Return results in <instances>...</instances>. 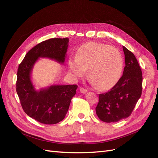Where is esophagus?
Returning a JSON list of instances; mask_svg holds the SVG:
<instances>
[{"label":"esophagus","mask_w":158,"mask_h":158,"mask_svg":"<svg viewBox=\"0 0 158 158\" xmlns=\"http://www.w3.org/2000/svg\"><path fill=\"white\" fill-rule=\"evenodd\" d=\"M80 92L81 93H82V94H85V93H86V92H88V90H87L86 89L84 88H80Z\"/></svg>","instance_id":"1"}]
</instances>
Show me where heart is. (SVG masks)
Listing matches in <instances>:
<instances>
[{"label":"heart","instance_id":"obj_1","mask_svg":"<svg viewBox=\"0 0 158 158\" xmlns=\"http://www.w3.org/2000/svg\"><path fill=\"white\" fill-rule=\"evenodd\" d=\"M123 66V56L117 48L96 42L83 45L76 56L69 60L70 71L74 77H83L88 69L91 82L101 89H109L117 82Z\"/></svg>","mask_w":158,"mask_h":158}]
</instances>
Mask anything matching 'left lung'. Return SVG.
I'll use <instances>...</instances> for the list:
<instances>
[{
  "label": "left lung",
  "mask_w": 158,
  "mask_h": 158,
  "mask_svg": "<svg viewBox=\"0 0 158 158\" xmlns=\"http://www.w3.org/2000/svg\"><path fill=\"white\" fill-rule=\"evenodd\" d=\"M125 67L117 84L106 93L99 95L95 111L100 120L115 123L128 117L142 94V73L131 51L123 46Z\"/></svg>",
  "instance_id": "1"
}]
</instances>
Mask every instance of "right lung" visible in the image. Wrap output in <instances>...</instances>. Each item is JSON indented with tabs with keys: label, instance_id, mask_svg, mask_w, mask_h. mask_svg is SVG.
<instances>
[{
	"label": "right lung",
	"instance_id": "obj_1",
	"mask_svg": "<svg viewBox=\"0 0 158 158\" xmlns=\"http://www.w3.org/2000/svg\"><path fill=\"white\" fill-rule=\"evenodd\" d=\"M69 41V38H52L40 43L27 52L18 69L16 92L23 110L31 118L45 125L63 120L78 85H52L37 91L31 80V71L40 57L63 64Z\"/></svg>",
	"mask_w": 158,
	"mask_h": 158
}]
</instances>
